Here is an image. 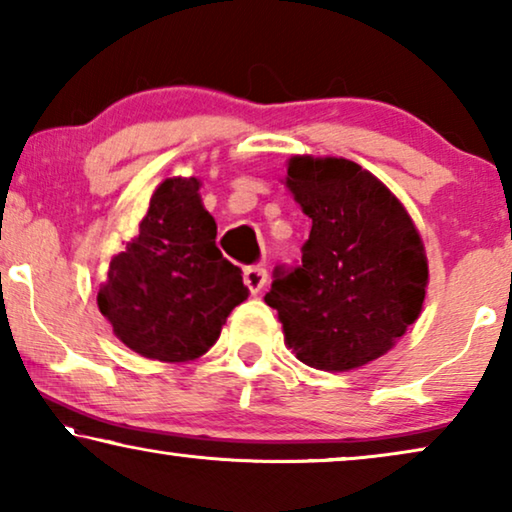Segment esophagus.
<instances>
[{
  "mask_svg": "<svg viewBox=\"0 0 512 512\" xmlns=\"http://www.w3.org/2000/svg\"><path fill=\"white\" fill-rule=\"evenodd\" d=\"M242 279H244V286L249 288V293L256 295L265 286V281H268V272L263 268H247L244 270Z\"/></svg>",
  "mask_w": 512,
  "mask_h": 512,
  "instance_id": "1",
  "label": "esophagus"
}]
</instances>
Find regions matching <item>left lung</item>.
Listing matches in <instances>:
<instances>
[{"label": "left lung", "mask_w": 512, "mask_h": 512, "mask_svg": "<svg viewBox=\"0 0 512 512\" xmlns=\"http://www.w3.org/2000/svg\"><path fill=\"white\" fill-rule=\"evenodd\" d=\"M286 187L311 231L302 265L274 270L265 302L300 362L325 372L360 369L420 316L429 270L418 228L355 161L298 154L288 159Z\"/></svg>", "instance_id": "obj_1"}]
</instances>
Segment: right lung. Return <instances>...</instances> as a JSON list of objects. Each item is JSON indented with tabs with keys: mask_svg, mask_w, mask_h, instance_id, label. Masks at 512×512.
I'll list each match as a JSON object with an SVG mask.
<instances>
[{
	"mask_svg": "<svg viewBox=\"0 0 512 512\" xmlns=\"http://www.w3.org/2000/svg\"><path fill=\"white\" fill-rule=\"evenodd\" d=\"M198 189L196 177L159 184L138 238L113 256L96 295L115 337L143 358H201L249 295L242 270L217 249V224Z\"/></svg>",
	"mask_w": 512,
	"mask_h": 512,
	"instance_id": "1",
	"label": "right lung"
}]
</instances>
